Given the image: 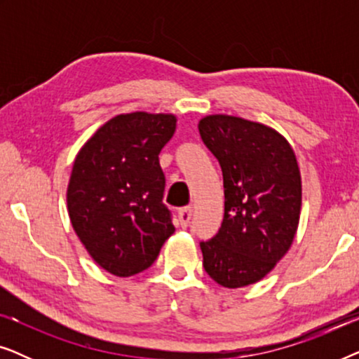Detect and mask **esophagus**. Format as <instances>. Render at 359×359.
<instances>
[{"label":"esophagus","instance_id":"esophagus-1","mask_svg":"<svg viewBox=\"0 0 359 359\" xmlns=\"http://www.w3.org/2000/svg\"><path fill=\"white\" fill-rule=\"evenodd\" d=\"M191 215H193V208H191V205L178 210V220H180L181 227H183V229L188 227L189 220H191Z\"/></svg>","mask_w":359,"mask_h":359}]
</instances>
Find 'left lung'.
I'll return each instance as SVG.
<instances>
[{"instance_id":"1","label":"left lung","mask_w":359,"mask_h":359,"mask_svg":"<svg viewBox=\"0 0 359 359\" xmlns=\"http://www.w3.org/2000/svg\"><path fill=\"white\" fill-rule=\"evenodd\" d=\"M219 160L225 209L219 232L201 242L204 269L229 289L263 279L291 248L299 227L302 181L292 147L271 127L227 114L199 121Z\"/></svg>"}]
</instances>
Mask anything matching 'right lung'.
I'll use <instances>...</instances> for the list:
<instances>
[{"instance_id": "1", "label": "right lung", "mask_w": 359, "mask_h": 359, "mask_svg": "<svg viewBox=\"0 0 359 359\" xmlns=\"http://www.w3.org/2000/svg\"><path fill=\"white\" fill-rule=\"evenodd\" d=\"M175 130L173 114H119L78 151L67 189L68 215L90 257L114 276L151 266L175 232L158 160Z\"/></svg>"}]
</instances>
